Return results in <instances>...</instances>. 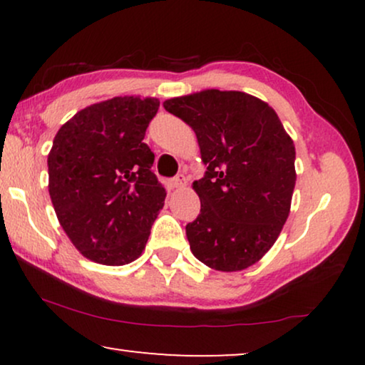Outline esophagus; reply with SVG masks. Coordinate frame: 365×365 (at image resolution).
<instances>
[{"instance_id":"obj_1","label":"esophagus","mask_w":365,"mask_h":365,"mask_svg":"<svg viewBox=\"0 0 365 365\" xmlns=\"http://www.w3.org/2000/svg\"><path fill=\"white\" fill-rule=\"evenodd\" d=\"M171 186L176 187V189H181V187L186 186V178H184V174H178L176 178H173Z\"/></svg>"}]
</instances>
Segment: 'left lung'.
Here are the masks:
<instances>
[{
    "mask_svg": "<svg viewBox=\"0 0 365 365\" xmlns=\"http://www.w3.org/2000/svg\"><path fill=\"white\" fill-rule=\"evenodd\" d=\"M194 129L207 166L192 182L201 212L186 226L196 259L224 272L256 264L291 211L296 148L267 103L241 91H206L164 101Z\"/></svg>",
    "mask_w": 365,
    "mask_h": 365,
    "instance_id": "8db88e82",
    "label": "left lung"
}]
</instances>
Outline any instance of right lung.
<instances>
[{
	"mask_svg": "<svg viewBox=\"0 0 365 365\" xmlns=\"http://www.w3.org/2000/svg\"><path fill=\"white\" fill-rule=\"evenodd\" d=\"M159 99L119 96L81 109L56 133L48 154L58 221L84 257L124 266L141 256L166 189L143 143Z\"/></svg>",
	"mask_w": 365,
	"mask_h": 365,
	"instance_id": "add662e5",
	"label": "right lung"
}]
</instances>
